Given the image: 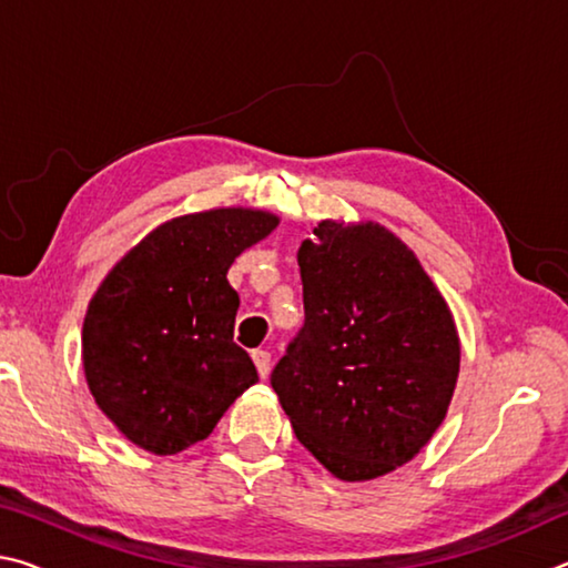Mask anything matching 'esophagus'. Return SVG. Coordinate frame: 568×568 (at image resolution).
<instances>
[{"label":"esophagus","mask_w":568,"mask_h":568,"mask_svg":"<svg viewBox=\"0 0 568 568\" xmlns=\"http://www.w3.org/2000/svg\"><path fill=\"white\" fill-rule=\"evenodd\" d=\"M253 361H255L257 373H261V378H265L267 373H271V353H267V351H253Z\"/></svg>","instance_id":"obj_1"}]
</instances>
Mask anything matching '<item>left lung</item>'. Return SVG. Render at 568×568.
<instances>
[{"instance_id":"1","label":"left lung","mask_w":568,"mask_h":568,"mask_svg":"<svg viewBox=\"0 0 568 568\" xmlns=\"http://www.w3.org/2000/svg\"><path fill=\"white\" fill-rule=\"evenodd\" d=\"M303 240L305 325L271 383L301 444L335 478L373 480L418 454L454 398V313L413 250L373 220Z\"/></svg>"}]
</instances>
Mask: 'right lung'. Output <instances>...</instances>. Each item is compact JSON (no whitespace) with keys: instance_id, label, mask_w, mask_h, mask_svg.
Instances as JSON below:
<instances>
[{"instance_id":"obj_1","label":"right lung","mask_w":568,"mask_h":568,"mask_svg":"<svg viewBox=\"0 0 568 568\" xmlns=\"http://www.w3.org/2000/svg\"><path fill=\"white\" fill-rule=\"evenodd\" d=\"M277 223L255 207L172 217L104 275L82 325L84 378L134 446L180 454L213 434L257 383L253 361L233 341L240 297L227 271Z\"/></svg>"}]
</instances>
